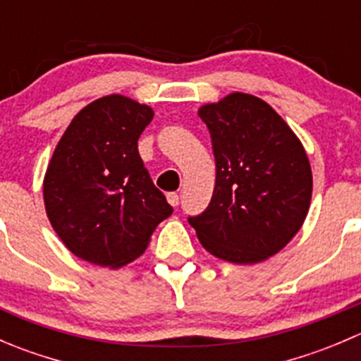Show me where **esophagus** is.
Returning <instances> with one entry per match:
<instances>
[{
	"mask_svg": "<svg viewBox=\"0 0 361 361\" xmlns=\"http://www.w3.org/2000/svg\"><path fill=\"white\" fill-rule=\"evenodd\" d=\"M167 202L173 207H176L178 204H180V195H178L176 192H171V194H167Z\"/></svg>",
	"mask_w": 361,
	"mask_h": 361,
	"instance_id": "34e87169",
	"label": "esophagus"
}]
</instances>
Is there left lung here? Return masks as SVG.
I'll list each match as a JSON object with an SVG mask.
<instances>
[{
	"instance_id": "left-lung-1",
	"label": "left lung",
	"mask_w": 361,
	"mask_h": 361,
	"mask_svg": "<svg viewBox=\"0 0 361 361\" xmlns=\"http://www.w3.org/2000/svg\"><path fill=\"white\" fill-rule=\"evenodd\" d=\"M216 183L209 206L190 216L197 238L216 258L258 264L300 231L312 195L307 154L288 123L260 97L232 92L204 104Z\"/></svg>"
}]
</instances>
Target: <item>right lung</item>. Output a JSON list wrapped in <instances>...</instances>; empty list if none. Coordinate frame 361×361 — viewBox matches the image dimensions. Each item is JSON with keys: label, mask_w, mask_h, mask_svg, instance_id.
<instances>
[{"label": "right lung", "mask_w": 361, "mask_h": 361, "mask_svg": "<svg viewBox=\"0 0 361 361\" xmlns=\"http://www.w3.org/2000/svg\"><path fill=\"white\" fill-rule=\"evenodd\" d=\"M154 110L111 94L71 120L43 180L47 216L82 260L118 269L143 255L157 225L171 216L137 152Z\"/></svg>", "instance_id": "add662e5"}]
</instances>
